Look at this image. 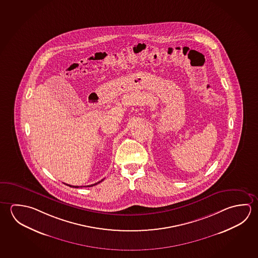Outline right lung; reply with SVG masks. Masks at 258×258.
Here are the masks:
<instances>
[{
    "label": "right lung",
    "mask_w": 258,
    "mask_h": 258,
    "mask_svg": "<svg viewBox=\"0 0 258 258\" xmlns=\"http://www.w3.org/2000/svg\"><path fill=\"white\" fill-rule=\"evenodd\" d=\"M103 180V179H102ZM101 180V181H102ZM101 181H100V182H98V183H95V184H92V185H84V186H93V185H97V184H99V183H100ZM67 185V184H66ZM69 185V186H71V187H80V186H78V185ZM81 187H82V186H81Z\"/></svg>",
    "instance_id": "right-lung-1"
}]
</instances>
